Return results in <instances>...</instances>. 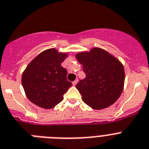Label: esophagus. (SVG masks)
<instances>
[{"label":"esophagus","mask_w":149,"mask_h":149,"mask_svg":"<svg viewBox=\"0 0 149 149\" xmlns=\"http://www.w3.org/2000/svg\"><path fill=\"white\" fill-rule=\"evenodd\" d=\"M77 82H78V79H76L75 81H73V83H72V84H73V85H74V86H75V85L77 84Z\"/></svg>","instance_id":"1"}]
</instances>
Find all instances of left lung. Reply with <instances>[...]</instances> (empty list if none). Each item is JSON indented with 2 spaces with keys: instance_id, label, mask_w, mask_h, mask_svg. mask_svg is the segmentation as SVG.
Returning a JSON list of instances; mask_svg holds the SVG:
<instances>
[{
  "instance_id": "obj_1",
  "label": "left lung",
  "mask_w": 149,
  "mask_h": 149,
  "mask_svg": "<svg viewBox=\"0 0 149 149\" xmlns=\"http://www.w3.org/2000/svg\"><path fill=\"white\" fill-rule=\"evenodd\" d=\"M83 65L84 79L76 84L82 100L94 109H105L114 103L123 91L124 69L123 65L108 52L93 48L89 53L76 55Z\"/></svg>"
}]
</instances>
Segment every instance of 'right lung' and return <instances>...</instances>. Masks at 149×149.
<instances>
[{
	"label": "right lung",
	"mask_w": 149,
	"mask_h": 149,
	"mask_svg": "<svg viewBox=\"0 0 149 149\" xmlns=\"http://www.w3.org/2000/svg\"><path fill=\"white\" fill-rule=\"evenodd\" d=\"M66 54L49 49L33 59L22 74V84L31 102L49 109L62 101L72 85L67 80V70L61 65Z\"/></svg>",
	"instance_id": "add662e5"
}]
</instances>
